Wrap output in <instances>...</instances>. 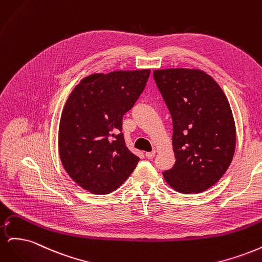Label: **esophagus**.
<instances>
[{
    "label": "esophagus",
    "instance_id": "esophagus-1",
    "mask_svg": "<svg viewBox=\"0 0 262 262\" xmlns=\"http://www.w3.org/2000/svg\"><path fill=\"white\" fill-rule=\"evenodd\" d=\"M155 150H152V152H146L145 153V156L148 158V160H152V158H154V156H155Z\"/></svg>",
    "mask_w": 262,
    "mask_h": 262
}]
</instances>
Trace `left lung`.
Segmentation results:
<instances>
[{
  "label": "left lung",
  "instance_id": "8db88e82",
  "mask_svg": "<svg viewBox=\"0 0 262 262\" xmlns=\"http://www.w3.org/2000/svg\"><path fill=\"white\" fill-rule=\"evenodd\" d=\"M153 76L172 119L176 163L164 178L178 192H202L216 184L233 160L231 106L220 85L201 70H155Z\"/></svg>",
  "mask_w": 262,
  "mask_h": 262
}]
</instances>
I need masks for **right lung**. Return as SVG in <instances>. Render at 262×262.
<instances>
[{
	"label": "right lung",
	"instance_id": "right-lung-1",
	"mask_svg": "<svg viewBox=\"0 0 262 262\" xmlns=\"http://www.w3.org/2000/svg\"><path fill=\"white\" fill-rule=\"evenodd\" d=\"M149 73L92 74L70 94L59 125L60 158L69 176L91 193L115 191L140 161L125 145L122 118L143 93Z\"/></svg>",
	"mask_w": 262,
	"mask_h": 262
}]
</instances>
